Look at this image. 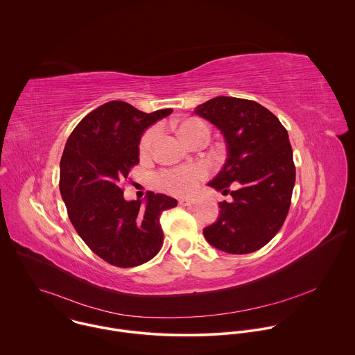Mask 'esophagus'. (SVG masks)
<instances>
[{"label": "esophagus", "instance_id": "esophagus-1", "mask_svg": "<svg viewBox=\"0 0 355 355\" xmlns=\"http://www.w3.org/2000/svg\"><path fill=\"white\" fill-rule=\"evenodd\" d=\"M196 202L197 201L194 198H180L179 200V205H182V206H193Z\"/></svg>", "mask_w": 355, "mask_h": 355}]
</instances>
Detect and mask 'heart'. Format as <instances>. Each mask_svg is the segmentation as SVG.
<instances>
[{"mask_svg": "<svg viewBox=\"0 0 355 355\" xmlns=\"http://www.w3.org/2000/svg\"><path fill=\"white\" fill-rule=\"evenodd\" d=\"M178 130L182 138L193 145L200 139H207L209 137V125L197 117H187L178 123ZM159 128L154 125L149 128L141 138L139 149L141 153L148 154L150 153L155 138L158 137ZM209 175V169L203 164H196V165H186V166H178V168H169L162 169L155 175L157 184L175 196H189L193 194L200 183L205 180Z\"/></svg>", "mask_w": 355, "mask_h": 355, "instance_id": "obj_1", "label": "heart"}]
</instances>
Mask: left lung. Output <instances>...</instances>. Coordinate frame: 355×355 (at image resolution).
<instances>
[{
  "label": "left lung",
  "mask_w": 355,
  "mask_h": 355,
  "mask_svg": "<svg viewBox=\"0 0 355 355\" xmlns=\"http://www.w3.org/2000/svg\"><path fill=\"white\" fill-rule=\"evenodd\" d=\"M196 113L225 138V164L209 186L232 197L218 203V218L203 235L225 253L257 252L280 231L291 205L295 165L287 130L270 110L243 98L216 97Z\"/></svg>",
  "instance_id": "1"
}]
</instances>
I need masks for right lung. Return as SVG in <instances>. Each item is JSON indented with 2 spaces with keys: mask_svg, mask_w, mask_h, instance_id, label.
<instances>
[{
  "mask_svg": "<svg viewBox=\"0 0 355 355\" xmlns=\"http://www.w3.org/2000/svg\"><path fill=\"white\" fill-rule=\"evenodd\" d=\"M172 109L152 113L123 101L103 103L71 132L60 162V193L68 217L92 252L110 265L132 268L159 252V216L178 205L149 191L146 202L125 201L121 184L139 162L144 131Z\"/></svg>",
  "mask_w": 355,
  "mask_h": 355,
  "instance_id": "1",
  "label": "right lung"
}]
</instances>
